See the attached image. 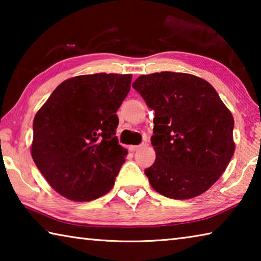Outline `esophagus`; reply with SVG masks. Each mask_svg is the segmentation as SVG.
Returning <instances> with one entry per match:
<instances>
[{"mask_svg":"<svg viewBox=\"0 0 261 261\" xmlns=\"http://www.w3.org/2000/svg\"><path fill=\"white\" fill-rule=\"evenodd\" d=\"M144 147V145L141 144V145H136V146H130L129 147V149L131 152H137V151H139L140 148H143Z\"/></svg>","mask_w":261,"mask_h":261,"instance_id":"1","label":"esophagus"}]
</instances>
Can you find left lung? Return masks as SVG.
<instances>
[{"mask_svg": "<svg viewBox=\"0 0 261 261\" xmlns=\"http://www.w3.org/2000/svg\"><path fill=\"white\" fill-rule=\"evenodd\" d=\"M132 87L154 114L155 161L145 169L152 188L171 199L207 191L235 151L233 118L208 82L162 71L138 77Z\"/></svg>", "mask_w": 261, "mask_h": 261, "instance_id": "8db88e82", "label": "left lung"}]
</instances>
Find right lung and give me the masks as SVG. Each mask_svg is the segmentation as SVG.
I'll use <instances>...</instances> for the list:
<instances>
[{
	"mask_svg": "<svg viewBox=\"0 0 261 261\" xmlns=\"http://www.w3.org/2000/svg\"><path fill=\"white\" fill-rule=\"evenodd\" d=\"M131 74L95 73L57 86L33 121V161L50 187L68 199L90 201L114 187L125 162L116 112Z\"/></svg>",
	"mask_w": 261,
	"mask_h": 261,
	"instance_id": "1",
	"label": "right lung"
}]
</instances>
